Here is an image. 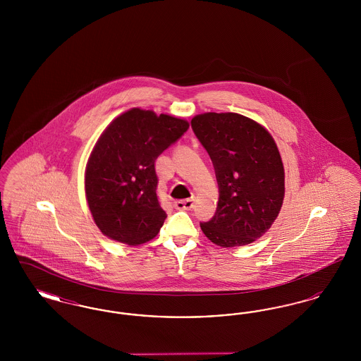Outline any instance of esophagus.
I'll use <instances>...</instances> for the list:
<instances>
[{"mask_svg": "<svg viewBox=\"0 0 361 361\" xmlns=\"http://www.w3.org/2000/svg\"><path fill=\"white\" fill-rule=\"evenodd\" d=\"M193 206H195V200L193 199H185V200L174 202V207L177 209H192Z\"/></svg>", "mask_w": 361, "mask_h": 361, "instance_id": "34e87169", "label": "esophagus"}]
</instances>
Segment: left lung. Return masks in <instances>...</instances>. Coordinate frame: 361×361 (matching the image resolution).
<instances>
[{
  "instance_id": "left-lung-1",
  "label": "left lung",
  "mask_w": 361,
  "mask_h": 361,
  "mask_svg": "<svg viewBox=\"0 0 361 361\" xmlns=\"http://www.w3.org/2000/svg\"><path fill=\"white\" fill-rule=\"evenodd\" d=\"M190 126L219 187L216 212L200 224L203 233L224 247L252 243L275 222L284 199V168L274 137L233 112L197 115Z\"/></svg>"
}]
</instances>
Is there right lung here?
I'll return each instance as SVG.
<instances>
[{
  "mask_svg": "<svg viewBox=\"0 0 361 361\" xmlns=\"http://www.w3.org/2000/svg\"><path fill=\"white\" fill-rule=\"evenodd\" d=\"M188 128V121L139 108L108 126L92 152L85 174L87 204L104 235L140 245L158 234L166 212L155 192V159Z\"/></svg>",
  "mask_w": 361,
  "mask_h": 361,
  "instance_id": "add662e5",
  "label": "right lung"
}]
</instances>
